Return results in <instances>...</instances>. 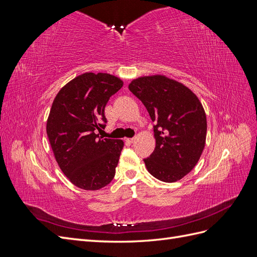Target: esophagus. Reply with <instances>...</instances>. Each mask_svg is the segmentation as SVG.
Instances as JSON below:
<instances>
[{"label": "esophagus", "instance_id": "obj_1", "mask_svg": "<svg viewBox=\"0 0 257 257\" xmlns=\"http://www.w3.org/2000/svg\"><path fill=\"white\" fill-rule=\"evenodd\" d=\"M135 141H136V137H134V138H126V142H128V143H131V144L135 143Z\"/></svg>", "mask_w": 257, "mask_h": 257}]
</instances>
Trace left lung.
<instances>
[{
  "mask_svg": "<svg viewBox=\"0 0 257 257\" xmlns=\"http://www.w3.org/2000/svg\"><path fill=\"white\" fill-rule=\"evenodd\" d=\"M130 91L142 100L153 125L155 149L144 162L154 178L176 182L195 167L206 145V112L198 97L164 75L132 80Z\"/></svg>",
  "mask_w": 257,
  "mask_h": 257,
  "instance_id": "8db88e82",
  "label": "left lung"
}]
</instances>
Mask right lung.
<instances>
[{
    "mask_svg": "<svg viewBox=\"0 0 257 257\" xmlns=\"http://www.w3.org/2000/svg\"><path fill=\"white\" fill-rule=\"evenodd\" d=\"M123 81L107 73L75 77L54 97L46 132L60 169L77 188L96 191L114 177L124 143L99 137L105 106Z\"/></svg>",
    "mask_w": 257,
    "mask_h": 257,
    "instance_id": "1",
    "label": "right lung"
}]
</instances>
